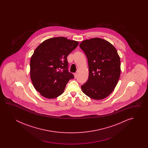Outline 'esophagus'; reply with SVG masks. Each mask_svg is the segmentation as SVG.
<instances>
[{
    "mask_svg": "<svg viewBox=\"0 0 148 148\" xmlns=\"http://www.w3.org/2000/svg\"><path fill=\"white\" fill-rule=\"evenodd\" d=\"M74 76H75V78H76V77H77V73H74Z\"/></svg>",
    "mask_w": 148,
    "mask_h": 148,
    "instance_id": "obj_1",
    "label": "esophagus"
}]
</instances>
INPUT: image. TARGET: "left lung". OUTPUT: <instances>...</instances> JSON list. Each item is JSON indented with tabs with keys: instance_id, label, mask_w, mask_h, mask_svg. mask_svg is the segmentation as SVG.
<instances>
[{
	"instance_id": "left-lung-1",
	"label": "left lung",
	"mask_w": 148,
	"mask_h": 148,
	"mask_svg": "<svg viewBox=\"0 0 148 148\" xmlns=\"http://www.w3.org/2000/svg\"><path fill=\"white\" fill-rule=\"evenodd\" d=\"M79 47L88 59V80L81 86L83 92L93 99L101 100L112 92L121 74V61L116 49L101 38L86 40Z\"/></svg>"
}]
</instances>
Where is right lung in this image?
<instances>
[{
	"label": "right lung",
	"instance_id": "add662e5",
	"mask_svg": "<svg viewBox=\"0 0 148 148\" xmlns=\"http://www.w3.org/2000/svg\"><path fill=\"white\" fill-rule=\"evenodd\" d=\"M78 44L57 37L45 40L36 48L30 61V77L41 96L53 99L63 93L66 84L74 78L68 71L67 57Z\"/></svg>",
	"mask_w": 148,
	"mask_h": 148
}]
</instances>
